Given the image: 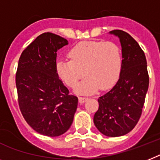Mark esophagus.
<instances>
[{
	"label": "esophagus",
	"mask_w": 160,
	"mask_h": 160,
	"mask_svg": "<svg viewBox=\"0 0 160 160\" xmlns=\"http://www.w3.org/2000/svg\"><path fill=\"white\" fill-rule=\"evenodd\" d=\"M88 99V97H85V96H79L78 101L80 103H84Z\"/></svg>",
	"instance_id": "obj_1"
}]
</instances>
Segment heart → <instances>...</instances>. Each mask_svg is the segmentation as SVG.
Here are the masks:
<instances>
[{
    "label": "heart",
    "mask_w": 160,
    "mask_h": 160,
    "mask_svg": "<svg viewBox=\"0 0 160 160\" xmlns=\"http://www.w3.org/2000/svg\"><path fill=\"white\" fill-rule=\"evenodd\" d=\"M70 59H61L56 63L59 78L70 88L77 87V92L90 94L98 89H107L116 82L122 68L121 49L113 42H82L71 49Z\"/></svg>",
    "instance_id": "heart-1"
}]
</instances>
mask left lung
Wrapping results in <instances>:
<instances>
[{"label":"left lung","instance_id":"1","mask_svg":"<svg viewBox=\"0 0 160 160\" xmlns=\"http://www.w3.org/2000/svg\"><path fill=\"white\" fill-rule=\"evenodd\" d=\"M110 33L119 38L122 64L119 79L109 92L100 96L95 126L107 137L123 136L132 130L142 113L149 87L146 55L132 37L122 30Z\"/></svg>","mask_w":160,"mask_h":160}]
</instances>
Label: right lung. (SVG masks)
I'll list each match as a JSON object with an SVG mask.
<instances>
[{
  "label": "right lung",
  "mask_w": 160,
  "mask_h": 160,
  "mask_svg": "<svg viewBox=\"0 0 160 160\" xmlns=\"http://www.w3.org/2000/svg\"><path fill=\"white\" fill-rule=\"evenodd\" d=\"M67 44L65 38L44 32L18 59L15 83L19 109L32 128L47 137L67 132L78 107V97L69 94L56 71L57 51Z\"/></svg>",
  "instance_id": "1"
}]
</instances>
